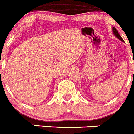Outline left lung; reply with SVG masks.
I'll return each instance as SVG.
<instances>
[{
  "mask_svg": "<svg viewBox=\"0 0 134 134\" xmlns=\"http://www.w3.org/2000/svg\"><path fill=\"white\" fill-rule=\"evenodd\" d=\"M113 33H114V34L115 36H116V37H117V38H119V39H120V40H121L122 41H124V39H122V37H121L120 36V34H119V32H118V31H117V30L116 29V28H115V27H113Z\"/></svg>",
  "mask_w": 134,
  "mask_h": 134,
  "instance_id": "left-lung-1",
  "label": "left lung"
}]
</instances>
